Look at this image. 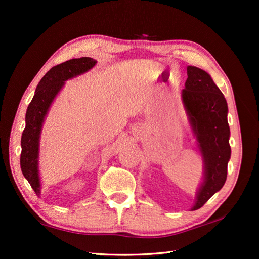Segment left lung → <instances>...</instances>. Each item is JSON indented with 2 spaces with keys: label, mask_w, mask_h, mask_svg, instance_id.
<instances>
[{
  "label": "left lung",
  "mask_w": 259,
  "mask_h": 259,
  "mask_svg": "<svg viewBox=\"0 0 259 259\" xmlns=\"http://www.w3.org/2000/svg\"><path fill=\"white\" fill-rule=\"evenodd\" d=\"M182 102L203 161V182L192 207V210H196L221 190L226 181L231 157L229 108L224 95L211 76L195 66H187Z\"/></svg>",
  "instance_id": "1"
}]
</instances>
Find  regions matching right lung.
<instances>
[{"mask_svg":"<svg viewBox=\"0 0 259 259\" xmlns=\"http://www.w3.org/2000/svg\"><path fill=\"white\" fill-rule=\"evenodd\" d=\"M96 64L97 60L90 57H82L54 66L38 82L34 97L28 105L25 117L26 126L21 136L20 166L24 177L38 196L41 195L38 156L43 122L51 104L65 85V81L90 71Z\"/></svg>","mask_w":259,"mask_h":259,"instance_id":"1","label":"right lung"}]
</instances>
